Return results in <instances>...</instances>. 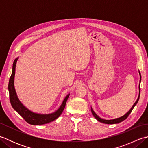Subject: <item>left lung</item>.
<instances>
[{
	"instance_id": "8db88e82",
	"label": "left lung",
	"mask_w": 148,
	"mask_h": 148,
	"mask_svg": "<svg viewBox=\"0 0 148 148\" xmlns=\"http://www.w3.org/2000/svg\"><path fill=\"white\" fill-rule=\"evenodd\" d=\"M139 74H140V78L141 79V76H140V73L139 72ZM140 84H139V97H138V99L137 100H136V102L134 103V104L133 105V106L132 107V108L130 109V111H128L127 114H125L124 116H121V117L120 118H116V119H110V120H106V119H103L102 118H100V117H99L98 116H97L96 114V113L93 111V110L92 108H91V110H92V112L93 115L94 116V117H95L97 120H98L99 121L101 122V123H106V124H116V123H120L121 121H123V120H125V119H127L128 118V116L130 115V114L131 113L132 111L134 108L135 107V106H136L137 104V103L138 102V101H139V97H140Z\"/></svg>"
}]
</instances>
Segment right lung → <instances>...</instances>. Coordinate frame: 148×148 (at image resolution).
<instances>
[{
	"label": "right lung",
	"mask_w": 148,
	"mask_h": 148,
	"mask_svg": "<svg viewBox=\"0 0 148 148\" xmlns=\"http://www.w3.org/2000/svg\"><path fill=\"white\" fill-rule=\"evenodd\" d=\"M18 60V58L14 60L12 65V71L11 76L9 78V84H8V90L9 92V100L11 103L12 108L16 110L20 115L23 117L28 123L34 125H44L46 123H48L49 122L55 120L56 118H58L62 113L65 107L66 102L69 98V95L65 97L64 101H63L62 105L60 107V108L55 111V112L51 113L49 114H40L34 113L30 110L26 108L19 100L16 93L14 89V75H15V69H16V64Z\"/></svg>",
	"instance_id": "right-lung-1"
}]
</instances>
